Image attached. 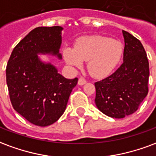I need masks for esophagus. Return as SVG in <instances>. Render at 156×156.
Listing matches in <instances>:
<instances>
[{
	"label": "esophagus",
	"instance_id": "34e87169",
	"mask_svg": "<svg viewBox=\"0 0 156 156\" xmlns=\"http://www.w3.org/2000/svg\"><path fill=\"white\" fill-rule=\"evenodd\" d=\"M87 83V81H86V80H85L84 78H79V79H78V85H83V84H85V83Z\"/></svg>",
	"mask_w": 156,
	"mask_h": 156
}]
</instances>
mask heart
<instances>
[{"mask_svg": "<svg viewBox=\"0 0 156 156\" xmlns=\"http://www.w3.org/2000/svg\"><path fill=\"white\" fill-rule=\"evenodd\" d=\"M123 55L119 41L103 36L84 37L77 41L74 48H65L66 62L73 68H81L88 61V71L95 78H104L114 71Z\"/></svg>", "mask_w": 156, "mask_h": 156, "instance_id": "heart-1", "label": "heart"}]
</instances>
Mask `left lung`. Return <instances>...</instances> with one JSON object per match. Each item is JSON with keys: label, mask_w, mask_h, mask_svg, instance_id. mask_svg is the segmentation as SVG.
<instances>
[{"label": "left lung", "mask_w": 156, "mask_h": 156, "mask_svg": "<svg viewBox=\"0 0 156 156\" xmlns=\"http://www.w3.org/2000/svg\"><path fill=\"white\" fill-rule=\"evenodd\" d=\"M124 62L108 78L94 83L95 104L107 116L122 119L136 111L148 94L147 55L141 42L123 31Z\"/></svg>", "instance_id": "obj_1"}]
</instances>
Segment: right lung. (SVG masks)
Listing matches in <instances>:
<instances>
[{"label":"right lung","instance_id":"right-lung-1","mask_svg":"<svg viewBox=\"0 0 156 156\" xmlns=\"http://www.w3.org/2000/svg\"><path fill=\"white\" fill-rule=\"evenodd\" d=\"M59 26L39 27L29 32L13 49L6 66V83L16 111L37 126L51 125L64 113L78 78L68 79L51 62L38 55L62 59Z\"/></svg>","mask_w":156,"mask_h":156}]
</instances>
